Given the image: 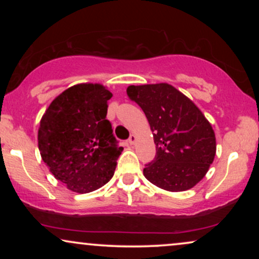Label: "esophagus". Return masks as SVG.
<instances>
[{"mask_svg": "<svg viewBox=\"0 0 259 259\" xmlns=\"http://www.w3.org/2000/svg\"><path fill=\"white\" fill-rule=\"evenodd\" d=\"M136 140H137V137L134 136V134H131V137H130V139H128V144L130 145H134V143H136Z\"/></svg>", "mask_w": 259, "mask_h": 259, "instance_id": "34e87169", "label": "esophagus"}]
</instances>
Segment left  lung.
Masks as SVG:
<instances>
[{
  "instance_id": "1",
  "label": "left lung",
  "mask_w": 259,
  "mask_h": 259,
  "mask_svg": "<svg viewBox=\"0 0 259 259\" xmlns=\"http://www.w3.org/2000/svg\"><path fill=\"white\" fill-rule=\"evenodd\" d=\"M127 95L144 111L157 148L154 160L144 168L145 178L169 192L196 186L215 155V136L208 120L168 83L128 86Z\"/></svg>"
}]
</instances>
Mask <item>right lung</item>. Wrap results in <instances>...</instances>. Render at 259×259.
Here are the masks:
<instances>
[{
	"label": "right lung",
	"mask_w": 259,
	"mask_h": 259,
	"mask_svg": "<svg viewBox=\"0 0 259 259\" xmlns=\"http://www.w3.org/2000/svg\"><path fill=\"white\" fill-rule=\"evenodd\" d=\"M113 94L100 83H79L58 95L42 115V160L67 189L88 193L107 184L123 148L106 119Z\"/></svg>",
	"instance_id": "obj_1"
}]
</instances>
